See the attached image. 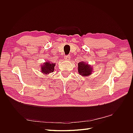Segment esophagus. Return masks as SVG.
Here are the masks:
<instances>
[{
    "instance_id": "obj_1",
    "label": "esophagus",
    "mask_w": 133,
    "mask_h": 133,
    "mask_svg": "<svg viewBox=\"0 0 133 133\" xmlns=\"http://www.w3.org/2000/svg\"><path fill=\"white\" fill-rule=\"evenodd\" d=\"M65 60H70V55H68L65 57Z\"/></svg>"
}]
</instances>
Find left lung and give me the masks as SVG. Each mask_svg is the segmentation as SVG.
<instances>
[{"mask_svg": "<svg viewBox=\"0 0 133 133\" xmlns=\"http://www.w3.org/2000/svg\"><path fill=\"white\" fill-rule=\"evenodd\" d=\"M92 68L84 62H81L78 63V72L80 75L83 76H87L91 74Z\"/></svg>", "mask_w": 133, "mask_h": 133, "instance_id": "obj_1", "label": "left lung"}]
</instances>
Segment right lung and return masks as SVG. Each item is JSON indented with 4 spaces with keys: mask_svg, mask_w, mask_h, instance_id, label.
<instances>
[{
    "mask_svg": "<svg viewBox=\"0 0 133 133\" xmlns=\"http://www.w3.org/2000/svg\"><path fill=\"white\" fill-rule=\"evenodd\" d=\"M55 63H52L49 62H46L42 65L41 71L45 75L49 74L53 72L54 70Z\"/></svg>",
    "mask_w": 133,
    "mask_h": 133,
    "instance_id": "add662e5",
    "label": "right lung"
}]
</instances>
